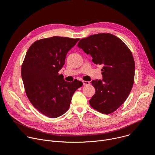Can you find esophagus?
I'll return each mask as SVG.
<instances>
[{"mask_svg": "<svg viewBox=\"0 0 155 155\" xmlns=\"http://www.w3.org/2000/svg\"><path fill=\"white\" fill-rule=\"evenodd\" d=\"M90 81H83V85H88L90 84Z\"/></svg>", "mask_w": 155, "mask_h": 155, "instance_id": "esophagus-1", "label": "esophagus"}]
</instances>
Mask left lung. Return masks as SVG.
Returning a JSON list of instances; mask_svg holds the SVG:
<instances>
[{
  "label": "left lung",
  "mask_w": 155,
  "mask_h": 155,
  "mask_svg": "<svg viewBox=\"0 0 155 155\" xmlns=\"http://www.w3.org/2000/svg\"><path fill=\"white\" fill-rule=\"evenodd\" d=\"M77 46L92 56L94 64L104 65L102 80L91 81L96 92L90 105L102 114L114 112L126 100L133 86L135 62L131 51L121 39L109 33L82 38Z\"/></svg>",
  "instance_id": "8db88e82"
}]
</instances>
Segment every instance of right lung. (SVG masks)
Masks as SVG:
<instances>
[{
    "label": "right lung",
    "mask_w": 155,
    "mask_h": 155,
    "mask_svg": "<svg viewBox=\"0 0 155 155\" xmlns=\"http://www.w3.org/2000/svg\"><path fill=\"white\" fill-rule=\"evenodd\" d=\"M79 38L52 37L33 43L21 67L26 95L32 105L50 118L68 111L74 93L83 83L66 81L59 75L68 51Z\"/></svg>",
    "instance_id": "add662e5"
}]
</instances>
